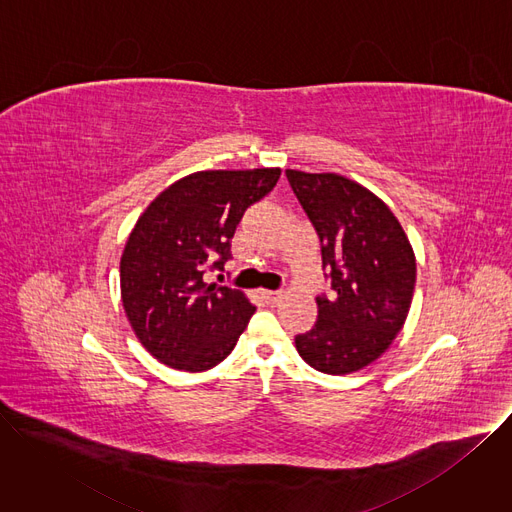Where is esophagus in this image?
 <instances>
[{
  "label": "esophagus",
  "instance_id": "34e87169",
  "mask_svg": "<svg viewBox=\"0 0 512 512\" xmlns=\"http://www.w3.org/2000/svg\"><path fill=\"white\" fill-rule=\"evenodd\" d=\"M259 294H261V298H263L267 304H277V302H279V298L283 296L281 291H271V289H261Z\"/></svg>",
  "mask_w": 512,
  "mask_h": 512
}]
</instances>
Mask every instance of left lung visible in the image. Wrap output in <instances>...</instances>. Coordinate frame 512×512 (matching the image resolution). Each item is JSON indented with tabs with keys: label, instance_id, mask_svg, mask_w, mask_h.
<instances>
[{
	"label": "left lung",
	"instance_id": "left-lung-1",
	"mask_svg": "<svg viewBox=\"0 0 512 512\" xmlns=\"http://www.w3.org/2000/svg\"><path fill=\"white\" fill-rule=\"evenodd\" d=\"M320 237L332 294L316 298L318 322L296 336L312 369L350 375L375 362L401 332L415 287V253L391 208L340 174L285 170Z\"/></svg>",
	"mask_w": 512,
	"mask_h": 512
}]
</instances>
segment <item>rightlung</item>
<instances>
[{"label":"right lung","mask_w":512,"mask_h":512,"mask_svg":"<svg viewBox=\"0 0 512 512\" xmlns=\"http://www.w3.org/2000/svg\"><path fill=\"white\" fill-rule=\"evenodd\" d=\"M279 168L188 174L141 212L121 255V302L154 358L202 373L223 362L255 306L239 289L206 283L223 269L245 208L279 180Z\"/></svg>","instance_id":"right-lung-1"}]
</instances>
